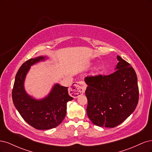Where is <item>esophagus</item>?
Here are the masks:
<instances>
[{
  "label": "esophagus",
  "mask_w": 152,
  "mask_h": 152,
  "mask_svg": "<svg viewBox=\"0 0 152 152\" xmlns=\"http://www.w3.org/2000/svg\"><path fill=\"white\" fill-rule=\"evenodd\" d=\"M86 87L87 86L84 82H77L72 85V87H70L69 93H70V94L73 96V97L77 98L84 93Z\"/></svg>",
  "instance_id": "34e87169"
}]
</instances>
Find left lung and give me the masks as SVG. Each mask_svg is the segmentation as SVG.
Here are the masks:
<instances>
[{"instance_id": "1", "label": "left lung", "mask_w": 152, "mask_h": 152, "mask_svg": "<svg viewBox=\"0 0 152 152\" xmlns=\"http://www.w3.org/2000/svg\"><path fill=\"white\" fill-rule=\"evenodd\" d=\"M115 72L108 75L87 76V114L94 125L115 127L134 111L139 99L136 73L121 57Z\"/></svg>"}]
</instances>
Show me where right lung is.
I'll return each instance as SVG.
<instances>
[{"label":"right lung","mask_w":152,"mask_h":152,"mask_svg":"<svg viewBox=\"0 0 152 152\" xmlns=\"http://www.w3.org/2000/svg\"><path fill=\"white\" fill-rule=\"evenodd\" d=\"M45 56L31 58L25 61L18 70L12 91V98L16 108L29 125L39 130L57 127L65 118L66 103L73 98L68 94L67 87L55 84L49 94L43 99H35L26 93L24 82L30 66Z\"/></svg>","instance_id":"right-lung-1"}]
</instances>
